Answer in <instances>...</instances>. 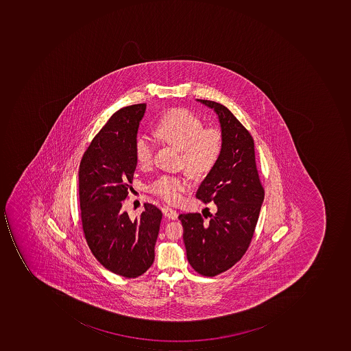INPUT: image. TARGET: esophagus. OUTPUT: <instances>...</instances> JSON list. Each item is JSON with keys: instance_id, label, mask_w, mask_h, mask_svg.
Segmentation results:
<instances>
[{"instance_id": "esophagus-1", "label": "esophagus", "mask_w": 351, "mask_h": 351, "mask_svg": "<svg viewBox=\"0 0 351 351\" xmlns=\"http://www.w3.org/2000/svg\"><path fill=\"white\" fill-rule=\"evenodd\" d=\"M162 213L165 217L171 218V219H177L178 217V213L175 211L174 208H169V206H165L162 208Z\"/></svg>"}]
</instances>
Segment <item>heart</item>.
Segmentation results:
<instances>
[{
	"label": "heart",
	"instance_id": "heart-1",
	"mask_svg": "<svg viewBox=\"0 0 351 351\" xmlns=\"http://www.w3.org/2000/svg\"><path fill=\"white\" fill-rule=\"evenodd\" d=\"M155 136L167 145L181 151V161L193 174H206L219 160L223 147V137L217 128H204L196 114L184 108L171 110L161 118L155 128ZM135 158L140 167L152 165L154 147L147 137H139L135 143ZM190 188L186 177L161 176L151 186V191L161 199L176 204Z\"/></svg>",
	"mask_w": 351,
	"mask_h": 351
}]
</instances>
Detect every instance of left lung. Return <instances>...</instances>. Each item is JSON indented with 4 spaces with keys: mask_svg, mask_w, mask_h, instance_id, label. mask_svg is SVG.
<instances>
[{
    "mask_svg": "<svg viewBox=\"0 0 351 351\" xmlns=\"http://www.w3.org/2000/svg\"><path fill=\"white\" fill-rule=\"evenodd\" d=\"M197 101L216 112L223 137L219 160L196 193V197L206 204L215 202L217 212L208 220L200 213L180 214L178 218L184 227L189 263L196 272L212 278L233 267L247 250L265 190L257 172L251 134L226 106L214 101Z\"/></svg>",
    "mask_w": 351,
    "mask_h": 351,
    "instance_id": "8db88e82",
    "label": "left lung"
}]
</instances>
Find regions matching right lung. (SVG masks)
<instances>
[{
	"label": "right lung",
	"mask_w": 351,
	"mask_h": 351,
	"mask_svg": "<svg viewBox=\"0 0 351 351\" xmlns=\"http://www.w3.org/2000/svg\"><path fill=\"white\" fill-rule=\"evenodd\" d=\"M147 104L114 112L95 136L79 167V199L84 237L104 268L126 278L143 275L155 258L162 213L145 204L135 220L123 212L137 161L135 143Z\"/></svg>",
	"instance_id": "right-lung-1"
}]
</instances>
